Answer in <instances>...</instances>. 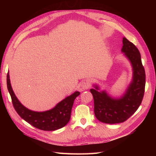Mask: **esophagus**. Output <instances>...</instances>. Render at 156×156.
Returning a JSON list of instances; mask_svg holds the SVG:
<instances>
[{"label":"esophagus","mask_w":156,"mask_h":156,"mask_svg":"<svg viewBox=\"0 0 156 156\" xmlns=\"http://www.w3.org/2000/svg\"><path fill=\"white\" fill-rule=\"evenodd\" d=\"M80 86H81V90H87L88 88H89L90 87V83L89 82H88L87 81H83L81 83V84H80Z\"/></svg>","instance_id":"1"}]
</instances>
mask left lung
Instances as JSON below:
<instances>
[{
  "mask_svg": "<svg viewBox=\"0 0 156 156\" xmlns=\"http://www.w3.org/2000/svg\"><path fill=\"white\" fill-rule=\"evenodd\" d=\"M122 52L128 59L133 68V79L123 96L119 98L111 97L105 91L90 89L94 98V114L98 120L106 124L124 122L138 109L144 96L146 75L141 61L140 52L136 47L126 37L122 40Z\"/></svg>",
  "mask_w": 156,
  "mask_h": 156,
  "instance_id": "left-lung-1",
  "label": "left lung"
}]
</instances>
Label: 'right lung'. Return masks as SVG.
<instances>
[{"instance_id": "1", "label": "right lung", "mask_w": 156, "mask_h": 156, "mask_svg": "<svg viewBox=\"0 0 156 156\" xmlns=\"http://www.w3.org/2000/svg\"><path fill=\"white\" fill-rule=\"evenodd\" d=\"M7 87L11 96L12 104L18 115L32 126L44 131L58 129L68 123L74 100L80 94L79 92L76 91L59 102L52 109L36 112L28 109L18 100L11 86L9 72L7 74Z\"/></svg>"}]
</instances>
